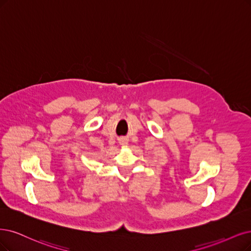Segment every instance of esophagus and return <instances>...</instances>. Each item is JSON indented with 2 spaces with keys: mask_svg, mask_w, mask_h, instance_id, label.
I'll list each match as a JSON object with an SVG mask.
<instances>
[{
  "mask_svg": "<svg viewBox=\"0 0 251 251\" xmlns=\"http://www.w3.org/2000/svg\"><path fill=\"white\" fill-rule=\"evenodd\" d=\"M119 143H120L121 146H126L127 145V142H126L125 138H121V140L119 141Z\"/></svg>",
  "mask_w": 251,
  "mask_h": 251,
  "instance_id": "obj_1",
  "label": "esophagus"
}]
</instances>
